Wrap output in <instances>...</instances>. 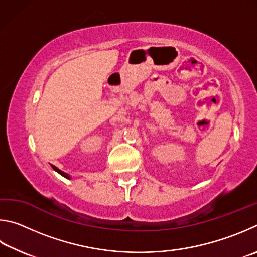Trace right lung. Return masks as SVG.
I'll list each match as a JSON object with an SVG mask.
<instances>
[{"label":"right lung","mask_w":257,"mask_h":257,"mask_svg":"<svg viewBox=\"0 0 257 257\" xmlns=\"http://www.w3.org/2000/svg\"><path fill=\"white\" fill-rule=\"evenodd\" d=\"M52 168H53L54 170H55V172H57L58 174H60V175H62V176H63V177H65V178H69V179L71 178V176H70V175H67L66 173H64V172H62V170H60V169H58L57 167H55V166H53V165H52Z\"/></svg>","instance_id":"obj_1"}]
</instances>
